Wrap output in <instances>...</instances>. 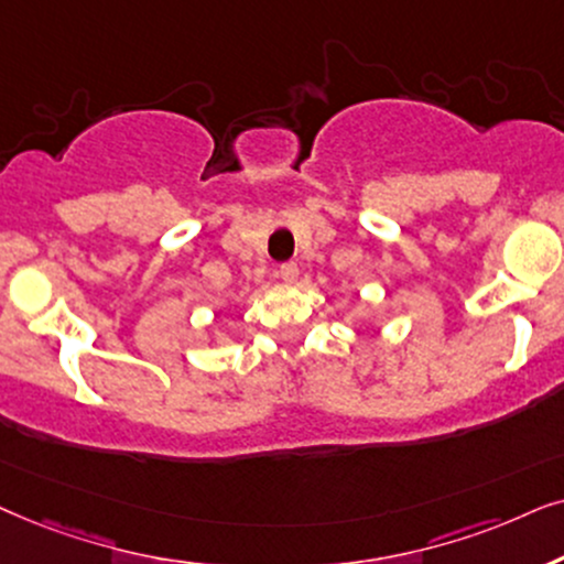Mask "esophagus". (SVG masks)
I'll use <instances>...</instances> for the list:
<instances>
[{
  "label": "esophagus",
  "instance_id": "1",
  "mask_svg": "<svg viewBox=\"0 0 564 564\" xmlns=\"http://www.w3.org/2000/svg\"><path fill=\"white\" fill-rule=\"evenodd\" d=\"M278 275H281L286 283H294L299 278V265L296 262H283V265L278 268Z\"/></svg>",
  "mask_w": 564,
  "mask_h": 564
}]
</instances>
